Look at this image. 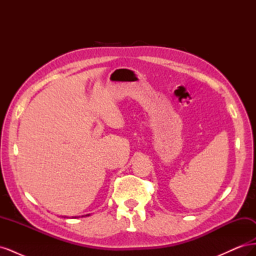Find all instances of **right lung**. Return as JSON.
<instances>
[{
	"label": "right lung",
	"mask_w": 256,
	"mask_h": 256,
	"mask_svg": "<svg viewBox=\"0 0 256 256\" xmlns=\"http://www.w3.org/2000/svg\"><path fill=\"white\" fill-rule=\"evenodd\" d=\"M86 216H90V214H86Z\"/></svg>",
	"instance_id": "add662e5"
}]
</instances>
